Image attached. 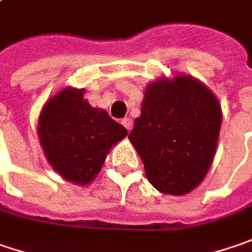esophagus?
Returning <instances> with one entry per match:
<instances>
[{
  "instance_id": "34e87169",
  "label": "esophagus",
  "mask_w": 252,
  "mask_h": 252,
  "mask_svg": "<svg viewBox=\"0 0 252 252\" xmlns=\"http://www.w3.org/2000/svg\"><path fill=\"white\" fill-rule=\"evenodd\" d=\"M122 125L127 129V130H132L133 127V120L130 118H125V119L122 120Z\"/></svg>"
}]
</instances>
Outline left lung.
<instances>
[{"mask_svg":"<svg viewBox=\"0 0 252 252\" xmlns=\"http://www.w3.org/2000/svg\"><path fill=\"white\" fill-rule=\"evenodd\" d=\"M221 119L219 99L190 75L149 83L129 139L150 184L173 195L195 189L213 163Z\"/></svg>","mask_w":252,"mask_h":252,"instance_id":"obj_1","label":"left lung"}]
</instances>
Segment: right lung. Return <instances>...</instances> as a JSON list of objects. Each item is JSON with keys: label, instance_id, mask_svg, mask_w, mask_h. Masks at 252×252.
<instances>
[{"label": "right lung", "instance_id": "add662e5", "mask_svg": "<svg viewBox=\"0 0 252 252\" xmlns=\"http://www.w3.org/2000/svg\"><path fill=\"white\" fill-rule=\"evenodd\" d=\"M83 94L65 88L45 103L38 120L48 163L65 180L81 186L94 182L112 146L127 134L106 110L91 106Z\"/></svg>", "mask_w": 252, "mask_h": 252}]
</instances>
